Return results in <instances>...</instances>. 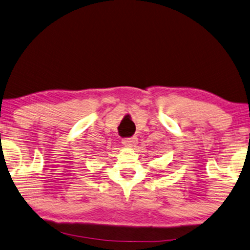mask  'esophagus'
Returning a JSON list of instances; mask_svg holds the SVG:
<instances>
[{
	"label": "esophagus",
	"instance_id": "obj_1",
	"mask_svg": "<svg viewBox=\"0 0 250 250\" xmlns=\"http://www.w3.org/2000/svg\"><path fill=\"white\" fill-rule=\"evenodd\" d=\"M137 137L134 136V137H128V139H124L122 141L123 146H125L126 147H135L137 146Z\"/></svg>",
	"mask_w": 250,
	"mask_h": 250
}]
</instances>
